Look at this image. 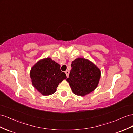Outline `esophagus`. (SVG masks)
Returning a JSON list of instances; mask_svg holds the SVG:
<instances>
[{"instance_id": "34e87169", "label": "esophagus", "mask_w": 133, "mask_h": 133, "mask_svg": "<svg viewBox=\"0 0 133 133\" xmlns=\"http://www.w3.org/2000/svg\"><path fill=\"white\" fill-rule=\"evenodd\" d=\"M65 73L66 74V76H67V77H69V71H65Z\"/></svg>"}]
</instances>
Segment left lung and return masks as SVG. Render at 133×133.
Segmentation results:
<instances>
[{
    "instance_id": "8db88e82",
    "label": "left lung",
    "mask_w": 133,
    "mask_h": 133,
    "mask_svg": "<svg viewBox=\"0 0 133 133\" xmlns=\"http://www.w3.org/2000/svg\"><path fill=\"white\" fill-rule=\"evenodd\" d=\"M72 69L67 81L72 92L85 96L96 89L99 83L101 70L89 59L77 58L71 64Z\"/></svg>"
}]
</instances>
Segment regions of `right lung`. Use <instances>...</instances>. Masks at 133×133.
<instances>
[{
    "instance_id": "obj_1",
    "label": "right lung",
    "mask_w": 133,
    "mask_h": 133,
    "mask_svg": "<svg viewBox=\"0 0 133 133\" xmlns=\"http://www.w3.org/2000/svg\"><path fill=\"white\" fill-rule=\"evenodd\" d=\"M30 76L33 87L43 96L55 93L59 84L67 79L59 64L49 57L37 61L31 67Z\"/></svg>"
}]
</instances>
